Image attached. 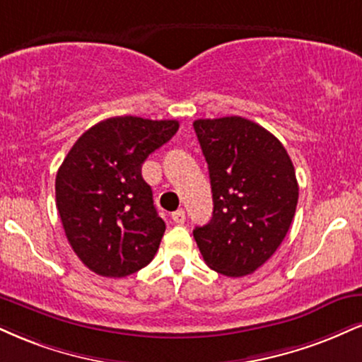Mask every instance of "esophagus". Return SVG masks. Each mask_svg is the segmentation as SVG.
<instances>
[{
    "instance_id": "esophagus-1",
    "label": "esophagus",
    "mask_w": 362,
    "mask_h": 362,
    "mask_svg": "<svg viewBox=\"0 0 362 362\" xmlns=\"http://www.w3.org/2000/svg\"><path fill=\"white\" fill-rule=\"evenodd\" d=\"M172 219H173V223L184 224L185 223V211H184V209H178V211L172 212Z\"/></svg>"
}]
</instances>
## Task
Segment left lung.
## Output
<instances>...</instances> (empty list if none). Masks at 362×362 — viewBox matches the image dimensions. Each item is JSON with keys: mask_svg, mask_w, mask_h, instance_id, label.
I'll use <instances>...</instances> for the list:
<instances>
[{"mask_svg": "<svg viewBox=\"0 0 362 362\" xmlns=\"http://www.w3.org/2000/svg\"><path fill=\"white\" fill-rule=\"evenodd\" d=\"M212 189V219L194 229L209 268L245 276L272 258L288 233L298 202L285 146L241 116L194 121Z\"/></svg>", "mask_w": 362, "mask_h": 362, "instance_id": "left-lung-1", "label": "left lung"}]
</instances>
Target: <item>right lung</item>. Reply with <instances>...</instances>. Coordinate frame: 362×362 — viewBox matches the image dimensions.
<instances>
[{
  "mask_svg": "<svg viewBox=\"0 0 362 362\" xmlns=\"http://www.w3.org/2000/svg\"><path fill=\"white\" fill-rule=\"evenodd\" d=\"M178 129L175 119L116 116L74 143L55 178L65 236L90 272L123 278L158 251L165 223L141 165Z\"/></svg>",
  "mask_w": 362,
  "mask_h": 362,
  "instance_id": "add662e5",
  "label": "right lung"
}]
</instances>
